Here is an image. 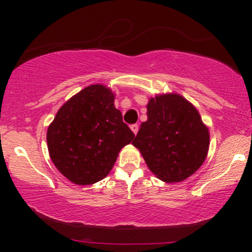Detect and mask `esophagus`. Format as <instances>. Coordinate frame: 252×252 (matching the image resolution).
I'll return each mask as SVG.
<instances>
[{"label":"esophagus","mask_w":252,"mask_h":252,"mask_svg":"<svg viewBox=\"0 0 252 252\" xmlns=\"http://www.w3.org/2000/svg\"><path fill=\"white\" fill-rule=\"evenodd\" d=\"M130 129L133 130L134 134H136L137 130H139V125H137V124H132V125H130Z\"/></svg>","instance_id":"1"}]
</instances>
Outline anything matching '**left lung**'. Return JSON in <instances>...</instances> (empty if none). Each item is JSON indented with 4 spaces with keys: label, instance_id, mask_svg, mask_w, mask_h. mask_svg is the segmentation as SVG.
Wrapping results in <instances>:
<instances>
[{
    "label": "left lung",
    "instance_id": "left-lung-1",
    "mask_svg": "<svg viewBox=\"0 0 252 252\" xmlns=\"http://www.w3.org/2000/svg\"><path fill=\"white\" fill-rule=\"evenodd\" d=\"M147 116L132 143L158 179L186 180L198 170L209 150V130L198 111L182 96L167 94L150 99Z\"/></svg>",
    "mask_w": 252,
    "mask_h": 252
}]
</instances>
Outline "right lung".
<instances>
[{
  "mask_svg": "<svg viewBox=\"0 0 252 252\" xmlns=\"http://www.w3.org/2000/svg\"><path fill=\"white\" fill-rule=\"evenodd\" d=\"M115 96L102 85H92L68 99L48 127L47 142L58 171L77 185L104 179L123 147L135 136Z\"/></svg>",
  "mask_w": 252,
  "mask_h": 252,
  "instance_id": "1",
  "label": "right lung"
}]
</instances>
